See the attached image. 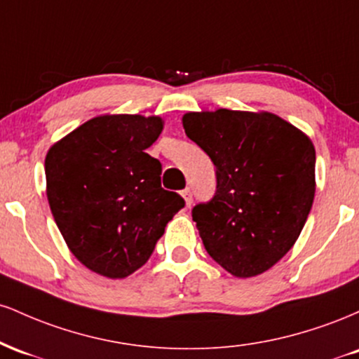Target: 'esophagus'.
Instances as JSON below:
<instances>
[{
    "label": "esophagus",
    "mask_w": 359,
    "mask_h": 359,
    "mask_svg": "<svg viewBox=\"0 0 359 359\" xmlns=\"http://www.w3.org/2000/svg\"><path fill=\"white\" fill-rule=\"evenodd\" d=\"M182 197L185 199V204H187V208H191V204H192V192H191V189H184L182 191Z\"/></svg>",
    "instance_id": "34e87169"
}]
</instances>
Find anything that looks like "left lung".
Here are the masks:
<instances>
[{"label":"left lung","mask_w":359,"mask_h":359,"mask_svg":"<svg viewBox=\"0 0 359 359\" xmlns=\"http://www.w3.org/2000/svg\"><path fill=\"white\" fill-rule=\"evenodd\" d=\"M185 135L216 167V192L194 205L204 248L234 277L263 273L297 241L316 192L309 137L271 113L203 111Z\"/></svg>","instance_id":"obj_1"}]
</instances>
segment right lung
Instances as JSON below:
<instances>
[{
	"mask_svg": "<svg viewBox=\"0 0 359 359\" xmlns=\"http://www.w3.org/2000/svg\"><path fill=\"white\" fill-rule=\"evenodd\" d=\"M162 128L156 116L104 114L57 142L45 158L48 204L62 236L82 265L108 278L145 265L185 205L162 187V163L145 151Z\"/></svg>",
	"mask_w": 359,
	"mask_h": 359,
	"instance_id": "1",
	"label": "right lung"
}]
</instances>
